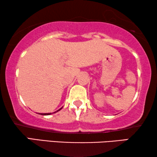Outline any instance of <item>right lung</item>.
<instances>
[{
    "instance_id": "1",
    "label": "right lung",
    "mask_w": 157,
    "mask_h": 157,
    "mask_svg": "<svg viewBox=\"0 0 157 157\" xmlns=\"http://www.w3.org/2000/svg\"><path fill=\"white\" fill-rule=\"evenodd\" d=\"M62 109V107H61V109H59V110H57L56 111H55V112L54 113H56V112H58V111H60V110H61V109ZM52 113H39V114H40V115H45V116H46V115H51V114H52Z\"/></svg>"
}]
</instances>
